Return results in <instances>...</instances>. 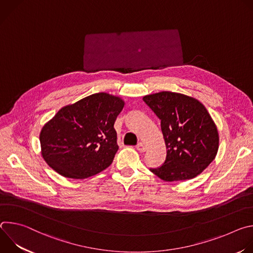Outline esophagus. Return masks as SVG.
I'll return each instance as SVG.
<instances>
[{
  "instance_id": "34e87169",
  "label": "esophagus",
  "mask_w": 253,
  "mask_h": 253,
  "mask_svg": "<svg viewBox=\"0 0 253 253\" xmlns=\"http://www.w3.org/2000/svg\"><path fill=\"white\" fill-rule=\"evenodd\" d=\"M136 149L138 150V151H140V152H144V151H146V145L144 143H142V142H139L137 145H136Z\"/></svg>"
}]
</instances>
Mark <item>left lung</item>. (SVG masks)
<instances>
[{"instance_id":"8db88e82","label":"left lung","mask_w":253,"mask_h":253,"mask_svg":"<svg viewBox=\"0 0 253 253\" xmlns=\"http://www.w3.org/2000/svg\"><path fill=\"white\" fill-rule=\"evenodd\" d=\"M161 120L166 159L151 172L164 181H184L200 174L218 151V131L202 103L163 91L143 97Z\"/></svg>"}]
</instances>
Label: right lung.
I'll return each mask as SVG.
<instances>
[{
  "label": "right lung",
  "instance_id": "obj_1",
  "mask_svg": "<svg viewBox=\"0 0 253 253\" xmlns=\"http://www.w3.org/2000/svg\"><path fill=\"white\" fill-rule=\"evenodd\" d=\"M124 104L119 97L96 93L61 108L40 133L44 160L60 175L73 179L109 167L119 148L114 123Z\"/></svg>",
  "mask_w": 253,
  "mask_h": 253
}]
</instances>
